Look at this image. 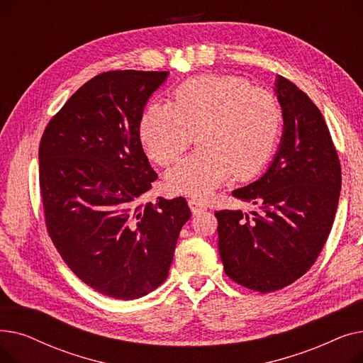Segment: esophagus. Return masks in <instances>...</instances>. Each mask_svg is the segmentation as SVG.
Listing matches in <instances>:
<instances>
[{
    "mask_svg": "<svg viewBox=\"0 0 363 363\" xmlns=\"http://www.w3.org/2000/svg\"><path fill=\"white\" fill-rule=\"evenodd\" d=\"M188 206H189V208H191V212H193V215H199L200 212H204L206 211V204H203L201 201H199V200H188Z\"/></svg>",
    "mask_w": 363,
    "mask_h": 363,
    "instance_id": "obj_1",
    "label": "esophagus"
}]
</instances>
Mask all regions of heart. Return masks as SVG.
<instances>
[{
    "label": "heart",
    "instance_id": "1",
    "mask_svg": "<svg viewBox=\"0 0 363 363\" xmlns=\"http://www.w3.org/2000/svg\"><path fill=\"white\" fill-rule=\"evenodd\" d=\"M282 111L274 95L235 76H199L184 82L172 104L151 103L140 121L148 157L177 160L193 143L200 147L170 167L166 186L178 196L204 200L233 174L255 177L275 150Z\"/></svg>",
    "mask_w": 363,
    "mask_h": 363
}]
</instances>
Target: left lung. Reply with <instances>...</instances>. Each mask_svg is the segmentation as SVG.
<instances>
[{"instance_id": "1", "label": "left lung", "mask_w": 363, "mask_h": 363, "mask_svg": "<svg viewBox=\"0 0 363 363\" xmlns=\"http://www.w3.org/2000/svg\"><path fill=\"white\" fill-rule=\"evenodd\" d=\"M282 137L264 174L233 196L252 215L216 212L219 255L226 275L259 293L281 290L306 274L335 218L341 167L319 108L293 82L277 76Z\"/></svg>"}]
</instances>
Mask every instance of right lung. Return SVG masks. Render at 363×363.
Returning <instances> with one entry per match:
<instances>
[{
  "label": "right lung",
  "mask_w": 363,
  "mask_h": 363,
  "mask_svg": "<svg viewBox=\"0 0 363 363\" xmlns=\"http://www.w3.org/2000/svg\"><path fill=\"white\" fill-rule=\"evenodd\" d=\"M167 76H95L50 121L40 144L48 234L72 272L113 298H140L163 284L191 218L182 197L140 204L157 179L141 145L140 121Z\"/></svg>",
  "instance_id": "obj_1"
}]
</instances>
